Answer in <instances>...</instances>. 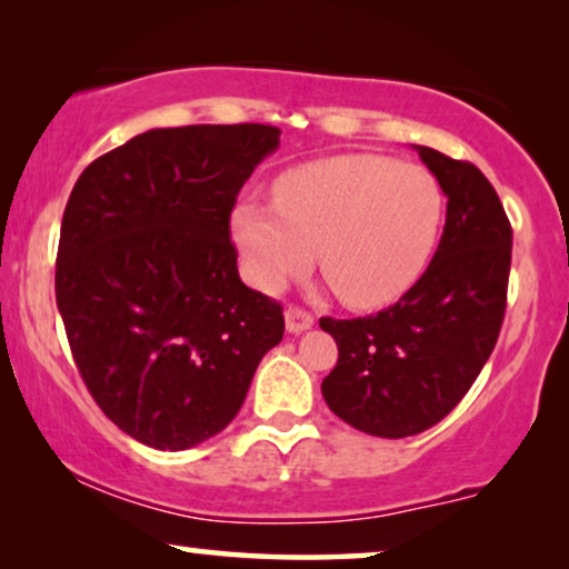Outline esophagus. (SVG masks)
<instances>
[{
    "label": "esophagus",
    "instance_id": "esophagus-1",
    "mask_svg": "<svg viewBox=\"0 0 569 569\" xmlns=\"http://www.w3.org/2000/svg\"><path fill=\"white\" fill-rule=\"evenodd\" d=\"M284 321H287V331L302 333V331H308L310 326H313V316H310L308 310L290 306L284 310Z\"/></svg>",
    "mask_w": 569,
    "mask_h": 569
}]
</instances>
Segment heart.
Here are the masks:
<instances>
[{
	"mask_svg": "<svg viewBox=\"0 0 569 569\" xmlns=\"http://www.w3.org/2000/svg\"><path fill=\"white\" fill-rule=\"evenodd\" d=\"M440 183L419 166L341 154L295 168L274 183V204L243 201L230 232L248 282L274 292L321 259L349 306L399 298L422 277L442 224Z\"/></svg>",
	"mask_w": 569,
	"mask_h": 569,
	"instance_id": "b5f03b06",
	"label": "heart"
}]
</instances>
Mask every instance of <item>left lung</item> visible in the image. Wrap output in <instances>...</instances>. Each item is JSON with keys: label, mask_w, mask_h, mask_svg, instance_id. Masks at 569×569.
I'll return each instance as SVG.
<instances>
[{"label": "left lung", "mask_w": 569, "mask_h": 569, "mask_svg": "<svg viewBox=\"0 0 569 569\" xmlns=\"http://www.w3.org/2000/svg\"><path fill=\"white\" fill-rule=\"evenodd\" d=\"M448 197L430 267L376 316L321 318L339 347L323 378L329 409L376 438H409L456 409L500 337L512 230L477 166L415 144Z\"/></svg>", "instance_id": "left-lung-1"}]
</instances>
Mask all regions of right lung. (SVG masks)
<instances>
[{
	"mask_svg": "<svg viewBox=\"0 0 569 569\" xmlns=\"http://www.w3.org/2000/svg\"><path fill=\"white\" fill-rule=\"evenodd\" d=\"M267 123L150 129L77 178L57 253V306L77 370L111 422L158 450L222 432L282 306L240 282L230 212L279 147Z\"/></svg>",
	"mask_w": 569,
	"mask_h": 569,
	"instance_id": "1",
	"label": "right lung"
}]
</instances>
